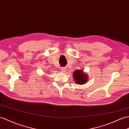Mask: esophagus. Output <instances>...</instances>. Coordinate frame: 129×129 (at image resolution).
<instances>
[{
	"label": "esophagus",
	"mask_w": 129,
	"mask_h": 129,
	"mask_svg": "<svg viewBox=\"0 0 129 129\" xmlns=\"http://www.w3.org/2000/svg\"><path fill=\"white\" fill-rule=\"evenodd\" d=\"M61 69V70L62 71V72H65V70H66V68H64V67H62L61 68V69Z\"/></svg>",
	"instance_id": "esophagus-1"
}]
</instances>
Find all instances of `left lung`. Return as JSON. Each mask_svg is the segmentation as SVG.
<instances>
[{"instance_id":"obj_1","label":"left lung","mask_w":129,"mask_h":129,"mask_svg":"<svg viewBox=\"0 0 129 129\" xmlns=\"http://www.w3.org/2000/svg\"><path fill=\"white\" fill-rule=\"evenodd\" d=\"M73 73L74 79H75L76 84H83L85 83L87 79H88L87 76L84 74L81 70H76Z\"/></svg>"}]
</instances>
